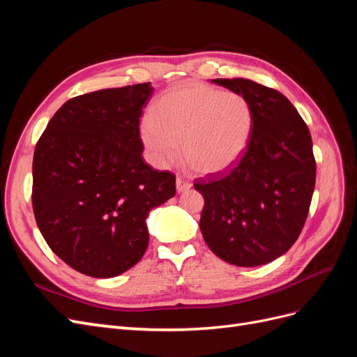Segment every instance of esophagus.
Returning a JSON list of instances; mask_svg holds the SVG:
<instances>
[{"label": "esophagus", "mask_w": 357, "mask_h": 357, "mask_svg": "<svg viewBox=\"0 0 357 357\" xmlns=\"http://www.w3.org/2000/svg\"><path fill=\"white\" fill-rule=\"evenodd\" d=\"M176 188H177V192H178V193H180V192H185V190H188V189L192 188V183L188 181V180H185V178H181V177H177V180H176Z\"/></svg>", "instance_id": "esophagus-1"}]
</instances>
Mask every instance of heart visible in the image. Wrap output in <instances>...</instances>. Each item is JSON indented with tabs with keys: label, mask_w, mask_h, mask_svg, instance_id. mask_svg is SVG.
Wrapping results in <instances>:
<instances>
[{
	"label": "heart",
	"mask_w": 357,
	"mask_h": 357,
	"mask_svg": "<svg viewBox=\"0 0 357 357\" xmlns=\"http://www.w3.org/2000/svg\"><path fill=\"white\" fill-rule=\"evenodd\" d=\"M252 128L253 112L243 95L185 83L159 96L153 113L139 122V138L155 167L174 164L181 142L186 164L198 174L214 176L243 156Z\"/></svg>",
	"instance_id": "b5f03b06"
}]
</instances>
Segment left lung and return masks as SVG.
<instances>
[{
    "label": "left lung",
    "mask_w": 357,
    "mask_h": 357,
    "mask_svg": "<svg viewBox=\"0 0 357 357\" xmlns=\"http://www.w3.org/2000/svg\"><path fill=\"white\" fill-rule=\"evenodd\" d=\"M243 95L253 128L228 174L197 180L204 197L199 228L210 250L236 266H259L284 255L304 228L316 185L307 123L283 93L247 79H214Z\"/></svg>",
    "instance_id": "8db88e82"
}]
</instances>
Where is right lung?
<instances>
[{"label":"right lung","mask_w":357,"mask_h":357,"mask_svg":"<svg viewBox=\"0 0 357 357\" xmlns=\"http://www.w3.org/2000/svg\"><path fill=\"white\" fill-rule=\"evenodd\" d=\"M150 83L68 100L32 160V208L52 252L95 278L132 268L149 245L146 219L176 195V176L143 159L139 116Z\"/></svg>","instance_id":"1"}]
</instances>
